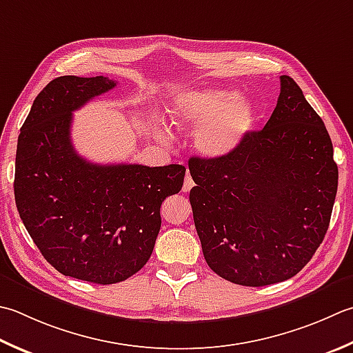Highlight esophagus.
Instances as JSON below:
<instances>
[{"mask_svg": "<svg viewBox=\"0 0 353 353\" xmlns=\"http://www.w3.org/2000/svg\"><path fill=\"white\" fill-rule=\"evenodd\" d=\"M192 186H194V181H192L190 174H186L185 182H183V188H182V190H183L185 192H188V191L192 188Z\"/></svg>", "mask_w": 353, "mask_h": 353, "instance_id": "34e87169", "label": "esophagus"}]
</instances>
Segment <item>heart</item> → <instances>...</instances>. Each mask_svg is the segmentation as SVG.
I'll return each instance as SVG.
<instances>
[{"label":"heart","mask_w":353,"mask_h":353,"mask_svg":"<svg viewBox=\"0 0 353 353\" xmlns=\"http://www.w3.org/2000/svg\"><path fill=\"white\" fill-rule=\"evenodd\" d=\"M170 114L177 125L197 127L196 148L206 157H223L236 151L257 117L254 102L239 98L236 90L225 87L190 88L170 102ZM163 137V134H161Z\"/></svg>","instance_id":"heart-1"}]
</instances>
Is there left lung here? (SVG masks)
<instances>
[{
  "label": "left lung",
  "instance_id": "left-lung-1",
  "mask_svg": "<svg viewBox=\"0 0 353 353\" xmlns=\"http://www.w3.org/2000/svg\"><path fill=\"white\" fill-rule=\"evenodd\" d=\"M192 217L208 266L241 286L294 277L312 259L332 214L338 167L321 117L280 76L277 107L231 154L191 157Z\"/></svg>",
  "mask_w": 353,
  "mask_h": 353
}]
</instances>
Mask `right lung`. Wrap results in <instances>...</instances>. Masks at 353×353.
Instances as JSON below:
<instances>
[{"label":"right lung","mask_w":353,"mask_h":353,"mask_svg":"<svg viewBox=\"0 0 353 353\" xmlns=\"http://www.w3.org/2000/svg\"><path fill=\"white\" fill-rule=\"evenodd\" d=\"M114 87L103 76L48 82L21 127L13 182L19 217L44 259L96 285L141 271L161 230V205L185 177L176 163L99 165L76 153L73 112Z\"/></svg>","instance_id":"right-lung-1"}]
</instances>
